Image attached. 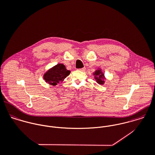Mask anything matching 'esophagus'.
Wrapping results in <instances>:
<instances>
[{
	"label": "esophagus",
	"mask_w": 155,
	"mask_h": 155,
	"mask_svg": "<svg viewBox=\"0 0 155 155\" xmlns=\"http://www.w3.org/2000/svg\"><path fill=\"white\" fill-rule=\"evenodd\" d=\"M78 70H80V71H85V70H86V68H85V67H83V68H79V69H78Z\"/></svg>",
	"instance_id": "obj_1"
}]
</instances>
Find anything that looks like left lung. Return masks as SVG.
<instances>
[{
  "mask_svg": "<svg viewBox=\"0 0 155 155\" xmlns=\"http://www.w3.org/2000/svg\"><path fill=\"white\" fill-rule=\"evenodd\" d=\"M94 75L95 76V79L96 80L97 82L99 84L103 85L104 82V74L102 72L101 70H97L94 73Z\"/></svg>",
  "mask_w": 155,
  "mask_h": 155,
  "instance_id": "8db88e82",
  "label": "left lung"
}]
</instances>
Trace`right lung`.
I'll list each match as a JSON object with an SVG mask.
<instances>
[{
    "label": "right lung",
    "instance_id": "right-lung-1",
    "mask_svg": "<svg viewBox=\"0 0 155 155\" xmlns=\"http://www.w3.org/2000/svg\"><path fill=\"white\" fill-rule=\"evenodd\" d=\"M70 73L65 66L62 64H58L49 70L44 74V79L51 85H56L58 83L62 82Z\"/></svg>",
    "mask_w": 155,
    "mask_h": 155
}]
</instances>
